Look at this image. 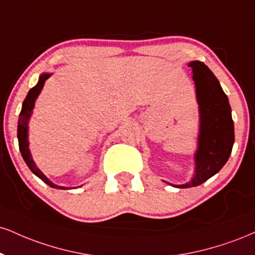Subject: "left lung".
Instances as JSON below:
<instances>
[{"mask_svg":"<svg viewBox=\"0 0 255 255\" xmlns=\"http://www.w3.org/2000/svg\"><path fill=\"white\" fill-rule=\"evenodd\" d=\"M199 106L198 147L195 154V174L189 183L174 188L201 185L225 166L234 145V122L228 97L220 82L202 61L189 63Z\"/></svg>","mask_w":255,"mask_h":255,"instance_id":"8db88e82","label":"left lung"}]
</instances>
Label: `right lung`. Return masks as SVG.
<instances>
[{
  "label": "right lung",
  "mask_w": 255,
  "mask_h": 255,
  "mask_svg": "<svg viewBox=\"0 0 255 255\" xmlns=\"http://www.w3.org/2000/svg\"><path fill=\"white\" fill-rule=\"evenodd\" d=\"M51 73H42L41 76L39 77V82L38 84L35 85L34 88H32L27 94L26 98H24L23 103H22V109H21L20 116H19V125H17V139H19V148L21 152V155H22L24 162L27 164V166L29 167V170L32 171L35 176H38L42 182H45L47 185H50L51 188L54 189H69L65 188V186H59L56 185L54 183H52L47 177L45 176L41 171L36 167L34 160H33L32 154H30L29 148H28V121L30 115H32V110L34 108V103L36 97L39 96L40 91L42 90L44 88V84L46 82V79L50 78Z\"/></svg>",
  "instance_id": "obj_1"
}]
</instances>
